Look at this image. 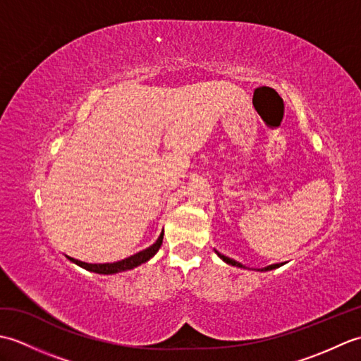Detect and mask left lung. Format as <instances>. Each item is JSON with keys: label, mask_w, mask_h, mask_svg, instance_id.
Instances as JSON below:
<instances>
[{"label": "left lung", "mask_w": 361, "mask_h": 361, "mask_svg": "<svg viewBox=\"0 0 361 361\" xmlns=\"http://www.w3.org/2000/svg\"><path fill=\"white\" fill-rule=\"evenodd\" d=\"M217 252V256L224 260V262H226V264H229V265H233V267H239V268H245V265H242L240 262H237V260H234V259H229V257H226V256H224V255H220L219 251H216ZM279 267V264H274V265H270V267H265V268H262V270L260 271H270V270H274V268H278Z\"/></svg>", "instance_id": "8db88e82"}]
</instances>
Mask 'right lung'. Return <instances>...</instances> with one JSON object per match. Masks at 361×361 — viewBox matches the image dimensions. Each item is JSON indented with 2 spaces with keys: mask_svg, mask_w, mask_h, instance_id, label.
I'll return each instance as SVG.
<instances>
[{
  "mask_svg": "<svg viewBox=\"0 0 361 361\" xmlns=\"http://www.w3.org/2000/svg\"><path fill=\"white\" fill-rule=\"evenodd\" d=\"M163 235H164V231L159 234L158 240L153 243L152 247L145 248V250H142L140 252H136V255L130 256L127 259H122V260H119V262H113V264H87V262H82V260L73 259L70 256H66V257L70 259L71 262H74L75 265L85 268V270H88V271L99 273V274H114V273L127 271V270H132V268H135L137 265L147 262L150 257L155 256L161 245H163Z\"/></svg>",
  "mask_w": 361,
  "mask_h": 361,
  "instance_id": "right-lung-1",
  "label": "right lung"
}]
</instances>
